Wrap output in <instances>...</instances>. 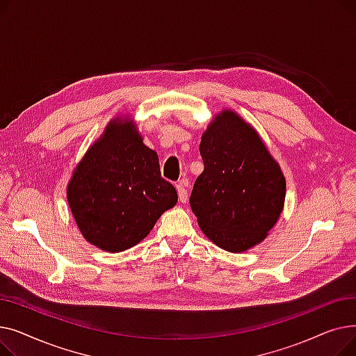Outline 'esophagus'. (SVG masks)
Wrapping results in <instances>:
<instances>
[{"label": "esophagus", "instance_id": "esophagus-1", "mask_svg": "<svg viewBox=\"0 0 356 356\" xmlns=\"http://www.w3.org/2000/svg\"><path fill=\"white\" fill-rule=\"evenodd\" d=\"M186 180H181L176 184V189H177V193H179V200L181 203H186V200H188V189H186Z\"/></svg>", "mask_w": 356, "mask_h": 356}]
</instances>
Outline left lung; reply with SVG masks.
I'll return each instance as SVG.
<instances>
[{
    "mask_svg": "<svg viewBox=\"0 0 356 356\" xmlns=\"http://www.w3.org/2000/svg\"><path fill=\"white\" fill-rule=\"evenodd\" d=\"M204 168L191 208L202 232L229 252L261 244L284 209L286 177L257 129L222 109L202 134Z\"/></svg>",
    "mask_w": 356,
    "mask_h": 356,
    "instance_id": "1",
    "label": "left lung"
}]
</instances>
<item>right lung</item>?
I'll use <instances>...</instances> for the list:
<instances>
[{"mask_svg": "<svg viewBox=\"0 0 356 356\" xmlns=\"http://www.w3.org/2000/svg\"><path fill=\"white\" fill-rule=\"evenodd\" d=\"M66 197L83 238L106 252L137 245L177 203L175 186L160 175L157 153L128 115L112 118L86 149Z\"/></svg>", "mask_w": 356, "mask_h": 356, "instance_id": "right-lung-1", "label": "right lung"}]
</instances>
